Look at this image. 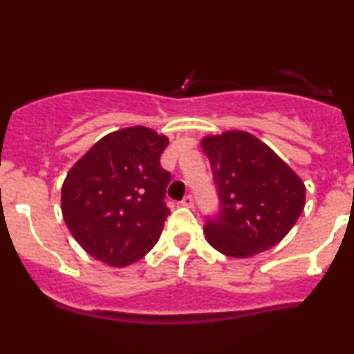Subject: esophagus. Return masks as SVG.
I'll return each instance as SVG.
<instances>
[{
    "mask_svg": "<svg viewBox=\"0 0 354 354\" xmlns=\"http://www.w3.org/2000/svg\"><path fill=\"white\" fill-rule=\"evenodd\" d=\"M193 205H194V200L191 194H186V196L181 200V206H186V208H193Z\"/></svg>",
    "mask_w": 354,
    "mask_h": 354,
    "instance_id": "obj_1",
    "label": "esophagus"
}]
</instances>
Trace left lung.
Wrapping results in <instances>:
<instances>
[{
    "instance_id": "8db88e82",
    "label": "left lung",
    "mask_w": 354,
    "mask_h": 354,
    "mask_svg": "<svg viewBox=\"0 0 354 354\" xmlns=\"http://www.w3.org/2000/svg\"><path fill=\"white\" fill-rule=\"evenodd\" d=\"M218 194L206 239L219 253L251 258L278 245L304 208L303 181L265 143L245 131L201 141Z\"/></svg>"
}]
</instances>
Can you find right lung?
<instances>
[{"label": "right lung", "mask_w": 354, "mask_h": 354, "mask_svg": "<svg viewBox=\"0 0 354 354\" xmlns=\"http://www.w3.org/2000/svg\"><path fill=\"white\" fill-rule=\"evenodd\" d=\"M168 138L143 126L104 136L71 168L61 211L76 241L109 266L135 263L156 245L169 214Z\"/></svg>", "instance_id": "obj_1"}]
</instances>
